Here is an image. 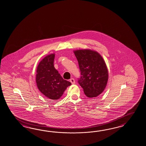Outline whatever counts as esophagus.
I'll list each match as a JSON object with an SVG mask.
<instances>
[{
	"mask_svg": "<svg viewBox=\"0 0 146 146\" xmlns=\"http://www.w3.org/2000/svg\"><path fill=\"white\" fill-rule=\"evenodd\" d=\"M71 83L72 84H75V80L73 78H72L70 79V81Z\"/></svg>",
	"mask_w": 146,
	"mask_h": 146,
	"instance_id": "obj_1",
	"label": "esophagus"
}]
</instances>
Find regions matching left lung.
<instances>
[{
  "label": "left lung",
  "mask_w": 146,
  "mask_h": 146,
  "mask_svg": "<svg viewBox=\"0 0 146 146\" xmlns=\"http://www.w3.org/2000/svg\"><path fill=\"white\" fill-rule=\"evenodd\" d=\"M78 61L81 76L78 83L90 98L99 96L106 88L108 70L103 57L96 50L84 49L73 51Z\"/></svg>",
  "instance_id": "obj_1"
}]
</instances>
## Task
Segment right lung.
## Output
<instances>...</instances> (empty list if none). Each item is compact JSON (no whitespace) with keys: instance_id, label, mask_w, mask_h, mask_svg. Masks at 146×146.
Wrapping results in <instances>:
<instances>
[{"instance_id":"obj_1","label":"right lung","mask_w":146,"mask_h":146,"mask_svg":"<svg viewBox=\"0 0 146 146\" xmlns=\"http://www.w3.org/2000/svg\"><path fill=\"white\" fill-rule=\"evenodd\" d=\"M55 54L44 57L37 66L36 82L39 91L47 98L58 100L71 83L64 80L54 66Z\"/></svg>"}]
</instances>
